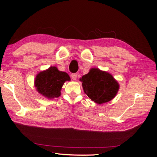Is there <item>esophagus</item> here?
<instances>
[{"mask_svg":"<svg viewBox=\"0 0 157 157\" xmlns=\"http://www.w3.org/2000/svg\"><path fill=\"white\" fill-rule=\"evenodd\" d=\"M77 77H78V75H77V73H73L72 75H71V78H72V79H73V80H76Z\"/></svg>","mask_w":157,"mask_h":157,"instance_id":"esophagus-1","label":"esophagus"}]
</instances>
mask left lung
<instances>
[{
    "instance_id": "obj_1",
    "label": "left lung",
    "mask_w": 157,
    "mask_h": 157,
    "mask_svg": "<svg viewBox=\"0 0 157 157\" xmlns=\"http://www.w3.org/2000/svg\"><path fill=\"white\" fill-rule=\"evenodd\" d=\"M84 91L97 104L108 102L116 96L119 84L113 76L106 71L94 68L79 79Z\"/></svg>"
}]
</instances>
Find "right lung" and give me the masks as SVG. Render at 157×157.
Masks as SVG:
<instances>
[{"label": "right lung", "instance_id": "right-lung-1", "mask_svg": "<svg viewBox=\"0 0 157 157\" xmlns=\"http://www.w3.org/2000/svg\"><path fill=\"white\" fill-rule=\"evenodd\" d=\"M70 80V77L66 72L59 71L55 66H51L37 74L34 86L39 94L48 99H52L60 96L64 82Z\"/></svg>", "mask_w": 157, "mask_h": 157}]
</instances>
